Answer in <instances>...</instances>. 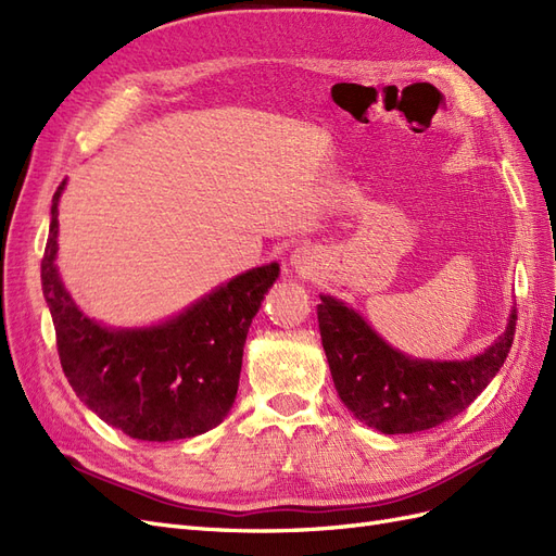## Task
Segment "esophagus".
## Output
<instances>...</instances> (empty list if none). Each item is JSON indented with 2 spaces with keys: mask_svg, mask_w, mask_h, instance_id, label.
<instances>
[{
  "mask_svg": "<svg viewBox=\"0 0 556 556\" xmlns=\"http://www.w3.org/2000/svg\"><path fill=\"white\" fill-rule=\"evenodd\" d=\"M292 264H294V268H301V271H308L311 264H313L311 250H306V248H299V250H294V255H292Z\"/></svg>",
  "mask_w": 556,
  "mask_h": 556,
  "instance_id": "34e87169",
  "label": "esophagus"
}]
</instances>
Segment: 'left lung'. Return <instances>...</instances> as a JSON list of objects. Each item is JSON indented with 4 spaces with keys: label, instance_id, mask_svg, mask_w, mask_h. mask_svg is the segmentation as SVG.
<instances>
[{
    "label": "left lung",
    "instance_id": "8db88e82",
    "mask_svg": "<svg viewBox=\"0 0 556 556\" xmlns=\"http://www.w3.org/2000/svg\"><path fill=\"white\" fill-rule=\"evenodd\" d=\"M317 325L341 401L382 433L439 427L466 410L506 362L517 311L494 345L468 362H422L387 345L364 319L331 296H319Z\"/></svg>",
    "mask_w": 556,
    "mask_h": 556
}]
</instances>
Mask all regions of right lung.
Masks as SVG:
<instances>
[{
  "label": "right lung",
  "instance_id": "add662e5",
  "mask_svg": "<svg viewBox=\"0 0 556 556\" xmlns=\"http://www.w3.org/2000/svg\"><path fill=\"white\" fill-rule=\"evenodd\" d=\"M41 260V285L53 315L62 371L76 396L129 439H192L223 422L239 390L252 317L280 266L245 271L172 323L150 329H106L83 315L60 280L58 201Z\"/></svg>",
  "mask_w": 556,
  "mask_h": 556
}]
</instances>
